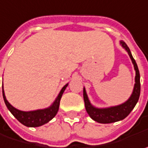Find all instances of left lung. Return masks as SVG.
<instances>
[{
    "label": "left lung",
    "instance_id": "1",
    "mask_svg": "<svg viewBox=\"0 0 148 148\" xmlns=\"http://www.w3.org/2000/svg\"><path fill=\"white\" fill-rule=\"evenodd\" d=\"M120 45L123 46V48L125 49L128 55L130 56V59L133 64L134 69L136 71L135 84H134L133 91H132V93L131 94L130 98L127 100L125 103L118 105V106L109 107V108H98L93 106L91 104V103L89 102L86 90L84 88V104H85L87 112L91 119L99 123H115V122L124 119L134 108V107L137 104L138 99H139L141 84H140V74H139L137 63L133 59L132 54H131V51L125 42L121 40Z\"/></svg>",
    "mask_w": 148,
    "mask_h": 148
}]
</instances>
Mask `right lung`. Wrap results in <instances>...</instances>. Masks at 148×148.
I'll return each instance as SVG.
<instances>
[{
    "label": "right lung",
    "instance_id": "add662e5",
    "mask_svg": "<svg viewBox=\"0 0 148 148\" xmlns=\"http://www.w3.org/2000/svg\"><path fill=\"white\" fill-rule=\"evenodd\" d=\"M68 84L62 88V89L60 90V93L58 94L56 99L52 103L51 106H49L47 108L38 109V110L29 111V112L21 111V110H19V109H17V108L12 106L6 100V98L5 96V93H4L3 87H2V94H3L5 103L7 107V108L10 110V112L13 114V116L21 123H22L23 125L26 126V127H40V126L47 123L57 114L62 95H63V93L64 92Z\"/></svg>",
    "mask_w": 148,
    "mask_h": 148
}]
</instances>
